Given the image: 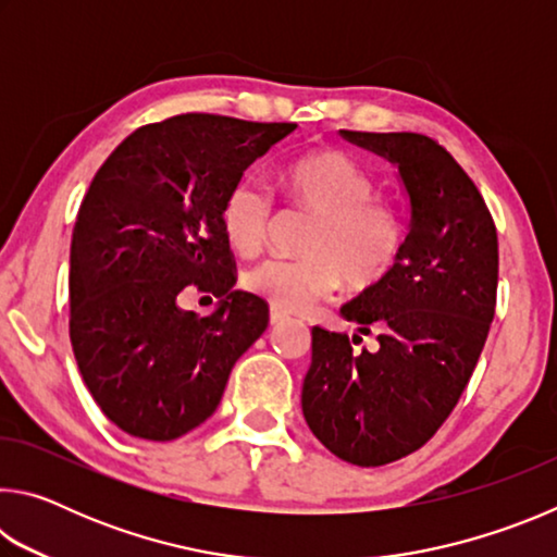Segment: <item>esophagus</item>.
Listing matches in <instances>:
<instances>
[{
  "mask_svg": "<svg viewBox=\"0 0 557 557\" xmlns=\"http://www.w3.org/2000/svg\"><path fill=\"white\" fill-rule=\"evenodd\" d=\"M287 319H289V317H287L285 312H280V309H275V307L270 309V324H272V326H277V324H282V322H287Z\"/></svg>",
  "mask_w": 557,
  "mask_h": 557,
  "instance_id": "1",
  "label": "esophagus"
}]
</instances>
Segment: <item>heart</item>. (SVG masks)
Returning a JSON list of instances; mask_svg holds the SVG:
<instances>
[{
    "label": "heart",
    "instance_id": "obj_1",
    "mask_svg": "<svg viewBox=\"0 0 557 557\" xmlns=\"http://www.w3.org/2000/svg\"><path fill=\"white\" fill-rule=\"evenodd\" d=\"M282 191L314 213L301 258H272L245 275L252 295L282 312H307L346 285L373 289L398 265L408 238L400 206L375 194V178L342 149H314L282 169ZM272 199L256 178H240L223 201L225 238L240 256H258L272 228Z\"/></svg>",
    "mask_w": 557,
    "mask_h": 557
}]
</instances>
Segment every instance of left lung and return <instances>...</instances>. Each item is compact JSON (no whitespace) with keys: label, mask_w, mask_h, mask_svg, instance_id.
Returning <instances> with one entry per match:
<instances>
[{"label":"left lung","mask_w":557,"mask_h":557,"mask_svg":"<svg viewBox=\"0 0 557 557\" xmlns=\"http://www.w3.org/2000/svg\"><path fill=\"white\" fill-rule=\"evenodd\" d=\"M342 135L398 164L410 231L391 275L342 307L376 344L312 329L301 412L338 459L381 467L425 445L465 393L496 312L498 240L479 188L435 139Z\"/></svg>","instance_id":"1"}]
</instances>
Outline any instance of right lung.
I'll return each mask as SVG.
<instances>
[{"label":"right lung","instance_id":"add662e5","mask_svg":"<svg viewBox=\"0 0 557 557\" xmlns=\"http://www.w3.org/2000/svg\"><path fill=\"white\" fill-rule=\"evenodd\" d=\"M295 127L184 112L132 132L90 182L71 243L69 332L92 400L127 435L169 442L199 428L268 329V301L233 292L223 201ZM188 290L220 309L186 313Z\"/></svg>","mask_w":557,"mask_h":557}]
</instances>
